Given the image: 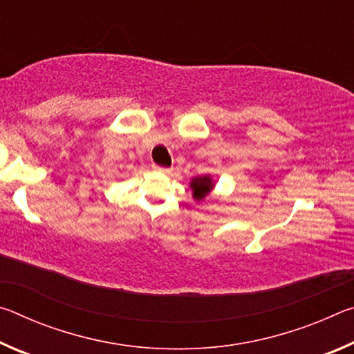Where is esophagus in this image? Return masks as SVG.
<instances>
[{
    "instance_id": "1",
    "label": "esophagus",
    "mask_w": 354,
    "mask_h": 354,
    "mask_svg": "<svg viewBox=\"0 0 354 354\" xmlns=\"http://www.w3.org/2000/svg\"><path fill=\"white\" fill-rule=\"evenodd\" d=\"M153 170L159 173H170V169H165V167H159V165H153Z\"/></svg>"
}]
</instances>
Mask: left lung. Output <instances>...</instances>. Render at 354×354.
<instances>
[{
	"mask_svg": "<svg viewBox=\"0 0 354 354\" xmlns=\"http://www.w3.org/2000/svg\"><path fill=\"white\" fill-rule=\"evenodd\" d=\"M189 185L192 189V196H194V200L200 203L201 200H205L206 196L214 190L215 181H214L211 175H201V176L192 178V181H190Z\"/></svg>",
	"mask_w": 354,
	"mask_h": 354,
	"instance_id": "1",
	"label": "left lung"
}]
</instances>
